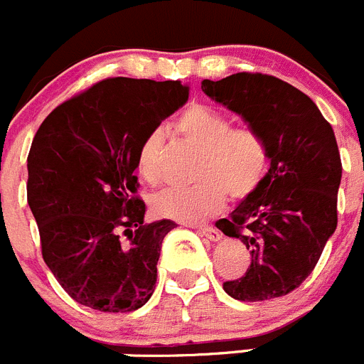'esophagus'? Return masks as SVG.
<instances>
[{
	"label": "esophagus",
	"instance_id": "esophagus-1",
	"mask_svg": "<svg viewBox=\"0 0 364 364\" xmlns=\"http://www.w3.org/2000/svg\"><path fill=\"white\" fill-rule=\"evenodd\" d=\"M198 232L202 236H205L208 240H211V242H220L222 240V232L215 228H200Z\"/></svg>",
	"mask_w": 364,
	"mask_h": 364
}]
</instances>
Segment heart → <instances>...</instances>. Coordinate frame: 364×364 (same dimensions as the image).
<instances>
[{"label": "heart", "instance_id": "heart-1", "mask_svg": "<svg viewBox=\"0 0 364 364\" xmlns=\"http://www.w3.org/2000/svg\"><path fill=\"white\" fill-rule=\"evenodd\" d=\"M176 135L198 149L193 180L188 189H168L153 198L156 216L178 223H202L235 200L247 198L259 188L269 168V149L259 133L249 128H231V121L216 109L191 105L176 117ZM164 133L153 129L142 141L136 166L148 182L160 178Z\"/></svg>", "mask_w": 364, "mask_h": 364}]
</instances>
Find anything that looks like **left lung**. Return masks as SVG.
<instances>
[{
  "label": "left lung",
  "mask_w": 364,
  "mask_h": 364,
  "mask_svg": "<svg viewBox=\"0 0 364 364\" xmlns=\"http://www.w3.org/2000/svg\"><path fill=\"white\" fill-rule=\"evenodd\" d=\"M202 92L262 135L269 171L229 218L223 235L251 252L245 276L223 283L240 301H265L298 289L338 225L341 156L332 126L316 102L289 82L262 73L202 81Z\"/></svg>",
  "instance_id": "8db88e82"
}]
</instances>
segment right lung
I'll list each match as a JSON object with an SVG mask.
<instances>
[{"label":"right lung","instance_id":"add662e5","mask_svg":"<svg viewBox=\"0 0 364 364\" xmlns=\"http://www.w3.org/2000/svg\"><path fill=\"white\" fill-rule=\"evenodd\" d=\"M188 97L178 81L105 79L39 126L28 153V205L46 267L81 305L132 312L151 298L162 240L176 223H144L136 155Z\"/></svg>","mask_w":364,"mask_h":364}]
</instances>
